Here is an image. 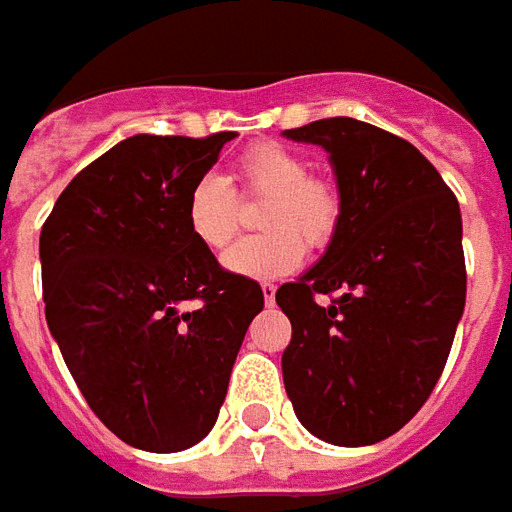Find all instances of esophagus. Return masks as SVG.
Segmentation results:
<instances>
[{
	"instance_id": "1",
	"label": "esophagus",
	"mask_w": 512,
	"mask_h": 512,
	"mask_svg": "<svg viewBox=\"0 0 512 512\" xmlns=\"http://www.w3.org/2000/svg\"><path fill=\"white\" fill-rule=\"evenodd\" d=\"M260 291H263V303H266V306H272L274 303V286L272 283H263V286H260Z\"/></svg>"
}]
</instances>
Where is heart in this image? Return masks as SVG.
I'll return each instance as SVG.
<instances>
[{
  "mask_svg": "<svg viewBox=\"0 0 512 512\" xmlns=\"http://www.w3.org/2000/svg\"><path fill=\"white\" fill-rule=\"evenodd\" d=\"M243 195L269 198L260 212L266 235L243 240L223 255L226 272L246 280H277L294 272L309 249H326L337 223L340 198L323 181L311 178L309 161L280 144H260L240 158ZM186 226L209 252L226 249L238 232V203L221 175H203L186 195Z\"/></svg>",
  "mask_w": 512,
  "mask_h": 512,
  "instance_id": "obj_1",
  "label": "heart"
}]
</instances>
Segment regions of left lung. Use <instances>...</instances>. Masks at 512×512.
<instances>
[{
    "mask_svg": "<svg viewBox=\"0 0 512 512\" xmlns=\"http://www.w3.org/2000/svg\"><path fill=\"white\" fill-rule=\"evenodd\" d=\"M283 135L328 152L340 195L323 257L274 294L291 320L286 394L317 439L374 445L414 419L448 362L467 291L459 201L414 144L374 124L340 115Z\"/></svg>",
    "mask_w": 512,
    "mask_h": 512,
    "instance_id": "8db88e82",
    "label": "left lung"
}]
</instances>
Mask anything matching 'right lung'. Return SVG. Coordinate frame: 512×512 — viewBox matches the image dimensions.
<instances>
[{
	"label": "right lung",
	"mask_w": 512,
	"mask_h": 512,
	"mask_svg": "<svg viewBox=\"0 0 512 512\" xmlns=\"http://www.w3.org/2000/svg\"><path fill=\"white\" fill-rule=\"evenodd\" d=\"M232 133L133 135L67 184L42 226L45 317L87 405L138 450L198 445L221 411L255 280L186 226V195Z\"/></svg>",
	"instance_id": "add662e5"
}]
</instances>
